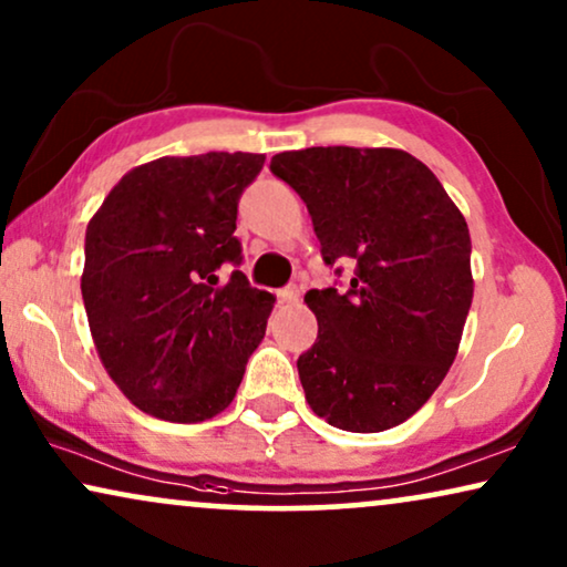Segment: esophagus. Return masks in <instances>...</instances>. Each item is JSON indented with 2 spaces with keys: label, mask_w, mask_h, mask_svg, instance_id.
I'll use <instances>...</instances> for the list:
<instances>
[{
  "label": "esophagus",
  "mask_w": 567,
  "mask_h": 567,
  "mask_svg": "<svg viewBox=\"0 0 567 567\" xmlns=\"http://www.w3.org/2000/svg\"><path fill=\"white\" fill-rule=\"evenodd\" d=\"M278 301H281V305H297V301H299L297 286H286V289L278 291Z\"/></svg>",
  "instance_id": "esophagus-1"
}]
</instances>
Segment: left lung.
Instances as JSON below:
<instances>
[{"label": "left lung", "mask_w": 567, "mask_h": 567, "mask_svg": "<svg viewBox=\"0 0 567 567\" xmlns=\"http://www.w3.org/2000/svg\"><path fill=\"white\" fill-rule=\"evenodd\" d=\"M270 173L307 204L322 260L351 268L348 289L305 297L320 328L297 361L309 408L343 431L394 429L460 351L475 286L467 221L402 150L312 146L276 154Z\"/></svg>", "instance_id": "left-lung-1"}]
</instances>
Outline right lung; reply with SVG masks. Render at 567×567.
Here are the masks:
<instances>
[{"label": "right lung", "instance_id": "add662e5", "mask_svg": "<svg viewBox=\"0 0 567 567\" xmlns=\"http://www.w3.org/2000/svg\"><path fill=\"white\" fill-rule=\"evenodd\" d=\"M266 154L208 152L138 165L84 235L82 299L100 361L138 410L198 423L235 400L274 297L239 266L237 204Z\"/></svg>", "mask_w": 567, "mask_h": 567}]
</instances>
